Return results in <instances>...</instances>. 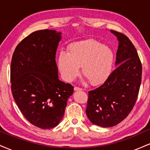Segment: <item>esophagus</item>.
Segmentation results:
<instances>
[{
    "instance_id": "1",
    "label": "esophagus",
    "mask_w": 150,
    "mask_h": 150,
    "mask_svg": "<svg viewBox=\"0 0 150 150\" xmlns=\"http://www.w3.org/2000/svg\"><path fill=\"white\" fill-rule=\"evenodd\" d=\"M74 90H75V91H81V90H82V89L80 88V87H74Z\"/></svg>"
}]
</instances>
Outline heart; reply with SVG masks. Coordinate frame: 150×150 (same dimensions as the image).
Returning <instances> with one entry per match:
<instances>
[{
    "instance_id": "heart-1",
    "label": "heart",
    "mask_w": 150,
    "mask_h": 150,
    "mask_svg": "<svg viewBox=\"0 0 150 150\" xmlns=\"http://www.w3.org/2000/svg\"><path fill=\"white\" fill-rule=\"evenodd\" d=\"M114 55L109 46L94 39L71 44L68 52L61 51L58 56V67L62 77L71 82L82 75L93 85L102 83L108 76L112 68Z\"/></svg>"
}]
</instances>
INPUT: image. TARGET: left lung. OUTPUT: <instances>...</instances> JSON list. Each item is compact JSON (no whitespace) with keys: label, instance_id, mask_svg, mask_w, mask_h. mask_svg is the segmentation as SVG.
<instances>
[{"label":"left lung","instance_id":"8db88e82","mask_svg":"<svg viewBox=\"0 0 150 150\" xmlns=\"http://www.w3.org/2000/svg\"><path fill=\"white\" fill-rule=\"evenodd\" d=\"M117 37V68L99 87L89 92L86 114L94 125L114 126L128 116L135 105L142 80V64L135 46L126 36Z\"/></svg>","mask_w":150,"mask_h":150}]
</instances>
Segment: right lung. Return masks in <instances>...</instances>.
<instances>
[{"instance_id":"add662e5","label":"right lung","mask_w":150,"mask_h":150,"mask_svg":"<svg viewBox=\"0 0 150 150\" xmlns=\"http://www.w3.org/2000/svg\"><path fill=\"white\" fill-rule=\"evenodd\" d=\"M61 32L39 30L17 46L10 66L15 101L30 123L42 129L59 124L73 87L58 79L56 53Z\"/></svg>"}]
</instances>
